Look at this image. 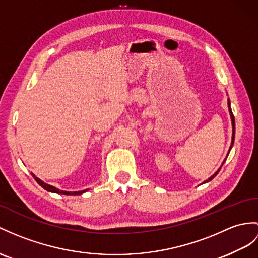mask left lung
I'll return each mask as SVG.
<instances>
[{
	"label": "left lung",
	"mask_w": 258,
	"mask_h": 258,
	"mask_svg": "<svg viewBox=\"0 0 258 258\" xmlns=\"http://www.w3.org/2000/svg\"><path fill=\"white\" fill-rule=\"evenodd\" d=\"M228 104H229V109H230V114H231V120H232V125H233V134H232V143H231V147H230V150H231L232 146H233V142H234V137H235V121H234V116H233V114H232V110H231L230 102H229ZM219 171H220V168L218 169V172H216L215 174H213L210 178H208V179H207V180L205 181V183H208V181H210V180H211L213 177L217 176V174L219 173Z\"/></svg>",
	"instance_id": "left-lung-1"
}]
</instances>
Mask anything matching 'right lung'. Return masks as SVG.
Instances as JSON below:
<instances>
[{"label":"right lung","mask_w":258,"mask_h":258,"mask_svg":"<svg viewBox=\"0 0 258 258\" xmlns=\"http://www.w3.org/2000/svg\"><path fill=\"white\" fill-rule=\"evenodd\" d=\"M33 175V177L35 178V180L37 181V183H38L43 189H46V190H48V191H51V192H55V194H63V195H81V194H83V192H85L86 190H81V191H63V190H60V189H58V188H55V187H53V186H50V185H48V184H46V183H43L42 180H40L39 178H37L34 174H31Z\"/></svg>","instance_id":"add662e5"}]
</instances>
